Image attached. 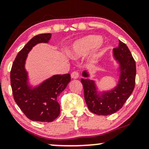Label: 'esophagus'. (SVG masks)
I'll return each mask as SVG.
<instances>
[{
    "label": "esophagus",
    "instance_id": "esophagus-1",
    "mask_svg": "<svg viewBox=\"0 0 149 149\" xmlns=\"http://www.w3.org/2000/svg\"><path fill=\"white\" fill-rule=\"evenodd\" d=\"M71 78H74V79H76V78H78V77H79V73H78L77 71H73V72L71 73Z\"/></svg>",
    "mask_w": 149,
    "mask_h": 149
}]
</instances>
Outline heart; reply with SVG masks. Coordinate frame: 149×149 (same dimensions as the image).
<instances>
[{
    "label": "heart",
    "instance_id": "b5f03b06",
    "mask_svg": "<svg viewBox=\"0 0 149 149\" xmlns=\"http://www.w3.org/2000/svg\"><path fill=\"white\" fill-rule=\"evenodd\" d=\"M102 38L99 36L90 35L82 38L73 43L69 51L70 57L73 59H79L94 49L88 61L91 66H95L102 56Z\"/></svg>",
    "mask_w": 149,
    "mask_h": 149
}]
</instances>
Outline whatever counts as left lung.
Listing matches in <instances>:
<instances>
[{"instance_id": "8db88e82", "label": "left lung", "mask_w": 149, "mask_h": 149, "mask_svg": "<svg viewBox=\"0 0 149 149\" xmlns=\"http://www.w3.org/2000/svg\"><path fill=\"white\" fill-rule=\"evenodd\" d=\"M113 55L119 64V80L114 88L99 92L95 80L88 79L87 71L83 72L81 83L84 89L85 100L89 110L100 116H108L117 112L123 107L134 90L136 77V63L125 44L119 40L118 47L113 49Z\"/></svg>"}]
</instances>
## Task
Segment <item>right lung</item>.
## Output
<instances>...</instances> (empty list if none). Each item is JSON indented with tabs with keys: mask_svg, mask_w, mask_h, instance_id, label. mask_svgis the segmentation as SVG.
Instances as JSON below:
<instances>
[{
	"mask_svg": "<svg viewBox=\"0 0 149 149\" xmlns=\"http://www.w3.org/2000/svg\"><path fill=\"white\" fill-rule=\"evenodd\" d=\"M51 33L36 36L26 44L15 58L10 71L13 97L19 109L29 119L38 122H52L60 114L57 97L71 81L69 73L54 75L36 87L29 83L25 63L29 52L38 43H47Z\"/></svg>",
	"mask_w": 149,
	"mask_h": 149,
	"instance_id": "add662e5",
	"label": "right lung"
}]
</instances>
